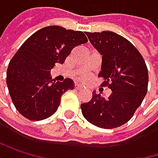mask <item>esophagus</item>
Returning a JSON list of instances; mask_svg holds the SVG:
<instances>
[{
    "mask_svg": "<svg viewBox=\"0 0 158 158\" xmlns=\"http://www.w3.org/2000/svg\"><path fill=\"white\" fill-rule=\"evenodd\" d=\"M81 88H82V87H81L80 84H76V85H75V89H76V90H81Z\"/></svg>",
    "mask_w": 158,
    "mask_h": 158,
    "instance_id": "obj_1",
    "label": "esophagus"
}]
</instances>
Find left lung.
Instances as JSON below:
<instances>
[{"instance_id": "1", "label": "left lung", "mask_w": 158, "mask_h": 158, "mask_svg": "<svg viewBox=\"0 0 158 158\" xmlns=\"http://www.w3.org/2000/svg\"><path fill=\"white\" fill-rule=\"evenodd\" d=\"M91 44L102 55L98 77L102 86L112 91L109 97L93 93L81 105L82 115L93 125L110 129L127 123L147 94L148 69L139 51L127 39L115 32H86Z\"/></svg>"}]
</instances>
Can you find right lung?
<instances>
[{"label":"right lung","mask_w":158,"mask_h":158,"mask_svg":"<svg viewBox=\"0 0 158 158\" xmlns=\"http://www.w3.org/2000/svg\"><path fill=\"white\" fill-rule=\"evenodd\" d=\"M87 42L82 31L48 26L22 44L6 72L9 94L22 116L40 121L55 113L62 95L74 89V82L70 78L55 81L50 70L55 64H64L74 48Z\"/></svg>","instance_id":"obj_1"}]
</instances>
